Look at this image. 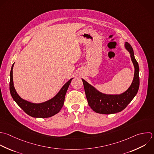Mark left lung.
<instances>
[{"mask_svg": "<svg viewBox=\"0 0 154 154\" xmlns=\"http://www.w3.org/2000/svg\"><path fill=\"white\" fill-rule=\"evenodd\" d=\"M125 47L129 52L135 71L132 82L124 93L120 94H104L82 79L88 103L97 113L109 114L122 111L131 102L138 92L140 85L138 64L135 58L134 51L130 44L126 42Z\"/></svg>", "mask_w": 154, "mask_h": 154, "instance_id": "1", "label": "left lung"}]
</instances>
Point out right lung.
Listing matches in <instances>:
<instances>
[{
  "label": "right lung",
  "mask_w": 154,
  "mask_h": 154,
  "mask_svg": "<svg viewBox=\"0 0 154 154\" xmlns=\"http://www.w3.org/2000/svg\"><path fill=\"white\" fill-rule=\"evenodd\" d=\"M14 64V63L10 72V90L13 99L17 104L27 114L35 118H48L58 113L64 105L66 92L73 78L69 80L53 98L40 103H32L20 97L15 90L13 78Z\"/></svg>",
  "instance_id": "obj_1"
}]
</instances>
